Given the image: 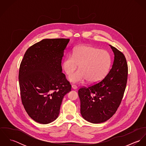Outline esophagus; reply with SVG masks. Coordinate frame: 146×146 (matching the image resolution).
I'll return each mask as SVG.
<instances>
[{
	"label": "esophagus",
	"mask_w": 146,
	"mask_h": 146,
	"mask_svg": "<svg viewBox=\"0 0 146 146\" xmlns=\"http://www.w3.org/2000/svg\"><path fill=\"white\" fill-rule=\"evenodd\" d=\"M71 87H72V88L73 89H76L78 88L77 86L75 85H74V84H72V86H71Z\"/></svg>",
	"instance_id": "obj_1"
}]
</instances>
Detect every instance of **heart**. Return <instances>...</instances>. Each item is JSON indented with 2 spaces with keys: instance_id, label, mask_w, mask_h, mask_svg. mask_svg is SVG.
<instances>
[{
  "instance_id": "1",
  "label": "heart",
  "mask_w": 146,
  "mask_h": 146,
  "mask_svg": "<svg viewBox=\"0 0 146 146\" xmlns=\"http://www.w3.org/2000/svg\"><path fill=\"white\" fill-rule=\"evenodd\" d=\"M112 63L110 53L106 50L92 46L80 45L75 47L71 55L66 57L62 67L67 75H70L68 80L74 83H80L87 80L90 84L101 81L108 74Z\"/></svg>"
}]
</instances>
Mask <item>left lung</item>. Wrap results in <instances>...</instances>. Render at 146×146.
Wrapping results in <instances>:
<instances>
[{"label":"left lung","mask_w":146,"mask_h":146,"mask_svg":"<svg viewBox=\"0 0 146 146\" xmlns=\"http://www.w3.org/2000/svg\"><path fill=\"white\" fill-rule=\"evenodd\" d=\"M113 53L112 68L104 79L78 91L80 113L93 124L104 123L116 112L123 99L127 79V64L124 54L110 45Z\"/></svg>","instance_id":"8db88e82"}]
</instances>
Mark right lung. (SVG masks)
<instances>
[{"label":"right lung","mask_w":146,"mask_h":146,"mask_svg":"<svg viewBox=\"0 0 146 146\" xmlns=\"http://www.w3.org/2000/svg\"><path fill=\"white\" fill-rule=\"evenodd\" d=\"M69 39H45L30 46L21 61L19 79L22 103L29 116L46 124L60 113L63 97L71 86L61 62Z\"/></svg>","instance_id":"add662e5"}]
</instances>
